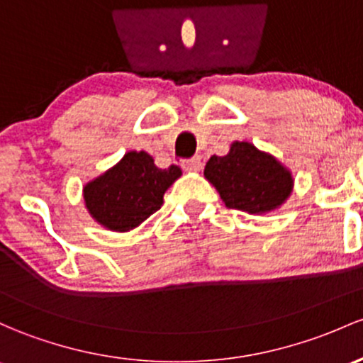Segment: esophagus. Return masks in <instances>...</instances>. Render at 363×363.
Instances as JSON below:
<instances>
[{"mask_svg":"<svg viewBox=\"0 0 363 363\" xmlns=\"http://www.w3.org/2000/svg\"><path fill=\"white\" fill-rule=\"evenodd\" d=\"M183 169L190 171V173H197V171L202 169V161L201 157H192L189 161H183Z\"/></svg>","mask_w":363,"mask_h":363,"instance_id":"esophagus-1","label":"esophagus"}]
</instances>
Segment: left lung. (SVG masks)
Returning a JSON list of instances; mask_svg holds the SVG:
<instances>
[{"label":"left lung","instance_id":"left-lung-1","mask_svg":"<svg viewBox=\"0 0 363 363\" xmlns=\"http://www.w3.org/2000/svg\"><path fill=\"white\" fill-rule=\"evenodd\" d=\"M204 177L225 206L258 216L282 208L294 189L289 167L249 142H232L227 155H213Z\"/></svg>","mask_w":363,"mask_h":363}]
</instances>
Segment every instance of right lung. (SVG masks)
<instances>
[{
	"label": "right lung",
	"mask_w": 363,
	"mask_h": 363,
	"mask_svg": "<svg viewBox=\"0 0 363 363\" xmlns=\"http://www.w3.org/2000/svg\"><path fill=\"white\" fill-rule=\"evenodd\" d=\"M180 177L177 164L161 169L145 150H130L118 164L84 183V208L100 227L131 232L161 209L166 190Z\"/></svg>",
	"instance_id": "obj_1"
}]
</instances>
